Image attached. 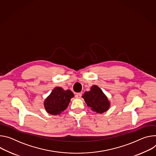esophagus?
Segmentation results:
<instances>
[{
	"mask_svg": "<svg viewBox=\"0 0 156 156\" xmlns=\"http://www.w3.org/2000/svg\"><path fill=\"white\" fill-rule=\"evenodd\" d=\"M76 98H80L81 97H82V94H77L76 95H75Z\"/></svg>",
	"mask_w": 156,
	"mask_h": 156,
	"instance_id": "1",
	"label": "esophagus"
}]
</instances>
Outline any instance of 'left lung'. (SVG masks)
I'll return each instance as SVG.
<instances>
[{"label": "left lung", "mask_w": 156, "mask_h": 156, "mask_svg": "<svg viewBox=\"0 0 156 156\" xmlns=\"http://www.w3.org/2000/svg\"><path fill=\"white\" fill-rule=\"evenodd\" d=\"M82 98L87 106L97 113H102L107 111L110 106L107 96L97 85H93L90 91L84 93Z\"/></svg>", "instance_id": "obj_1"}]
</instances>
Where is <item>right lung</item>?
<instances>
[{
    "instance_id": "right-lung-1",
    "label": "right lung",
    "mask_w": 156,
    "mask_h": 156,
    "mask_svg": "<svg viewBox=\"0 0 156 156\" xmlns=\"http://www.w3.org/2000/svg\"><path fill=\"white\" fill-rule=\"evenodd\" d=\"M74 96V94L70 90H64L62 87H57L44 100V108L51 115H59L67 108Z\"/></svg>"
}]
</instances>
